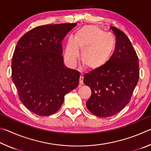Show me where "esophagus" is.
I'll use <instances>...</instances> for the list:
<instances>
[{"label":"esophagus","instance_id":"esophagus-1","mask_svg":"<svg viewBox=\"0 0 151 151\" xmlns=\"http://www.w3.org/2000/svg\"><path fill=\"white\" fill-rule=\"evenodd\" d=\"M83 78H84V76L83 75H81L80 76V78H79V85L81 86L83 85Z\"/></svg>","mask_w":151,"mask_h":151}]
</instances>
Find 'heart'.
Wrapping results in <instances>:
<instances>
[{
  "instance_id": "1",
  "label": "heart",
  "mask_w": 151,
  "mask_h": 151,
  "mask_svg": "<svg viewBox=\"0 0 151 151\" xmlns=\"http://www.w3.org/2000/svg\"><path fill=\"white\" fill-rule=\"evenodd\" d=\"M116 48L113 36L94 25L81 28L70 38L66 45L65 58L68 65H75L82 50L81 60L83 65L91 70L103 67L111 59Z\"/></svg>"
}]
</instances>
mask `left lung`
I'll return each instance as SVG.
<instances>
[{"label":"left lung","mask_w":151,"mask_h":151,"mask_svg":"<svg viewBox=\"0 0 151 151\" xmlns=\"http://www.w3.org/2000/svg\"><path fill=\"white\" fill-rule=\"evenodd\" d=\"M116 36V48L111 59L103 67L84 76L83 83L91 89L86 103L94 115H114L129 103L139 78V58L124 33L111 27Z\"/></svg>","instance_id":"1"}]
</instances>
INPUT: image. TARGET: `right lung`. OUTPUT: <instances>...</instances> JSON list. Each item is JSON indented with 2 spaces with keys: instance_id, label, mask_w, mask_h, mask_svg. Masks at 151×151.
Returning <instances> with one entry per match:
<instances>
[{
  "instance_id": "right-lung-1",
  "label": "right lung",
  "mask_w": 151,
  "mask_h": 151,
  "mask_svg": "<svg viewBox=\"0 0 151 151\" xmlns=\"http://www.w3.org/2000/svg\"><path fill=\"white\" fill-rule=\"evenodd\" d=\"M76 23L37 27L22 36L12 58V79L20 101L33 113L49 116L77 87L80 73L64 65L62 40Z\"/></svg>"
}]
</instances>
